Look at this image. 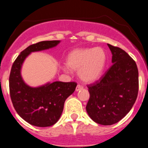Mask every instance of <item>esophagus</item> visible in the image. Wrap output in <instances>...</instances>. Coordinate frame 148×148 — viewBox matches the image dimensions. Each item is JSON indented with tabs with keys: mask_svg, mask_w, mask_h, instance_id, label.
Here are the masks:
<instances>
[{
	"mask_svg": "<svg viewBox=\"0 0 148 148\" xmlns=\"http://www.w3.org/2000/svg\"><path fill=\"white\" fill-rule=\"evenodd\" d=\"M83 89V86L82 85H81V84H78L77 86V87H76V91H79V90H81V89Z\"/></svg>",
	"mask_w": 148,
	"mask_h": 148,
	"instance_id": "esophagus-1",
	"label": "esophagus"
}]
</instances>
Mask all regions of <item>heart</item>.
Wrapping results in <instances>:
<instances>
[{"label": "heart", "mask_w": 148, "mask_h": 148, "mask_svg": "<svg viewBox=\"0 0 148 148\" xmlns=\"http://www.w3.org/2000/svg\"><path fill=\"white\" fill-rule=\"evenodd\" d=\"M107 63V53L100 47L84 48L71 51L66 58V66L73 71H78L83 82H95L102 76Z\"/></svg>", "instance_id": "heart-1"}]
</instances>
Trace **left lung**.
Here are the masks:
<instances>
[{"label": "left lung", "mask_w": 148, "mask_h": 148, "mask_svg": "<svg viewBox=\"0 0 148 148\" xmlns=\"http://www.w3.org/2000/svg\"><path fill=\"white\" fill-rule=\"evenodd\" d=\"M113 64L95 83L87 85L89 99L86 110L92 120L111 125L132 109L139 89L138 69L135 61L120 48L107 44Z\"/></svg>", "instance_id": "left-lung-1"}]
</instances>
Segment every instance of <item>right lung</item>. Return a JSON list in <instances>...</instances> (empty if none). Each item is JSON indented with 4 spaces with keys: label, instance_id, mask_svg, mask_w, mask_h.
<instances>
[{
    "label": "right lung",
    "instance_id": "obj_1",
    "mask_svg": "<svg viewBox=\"0 0 148 148\" xmlns=\"http://www.w3.org/2000/svg\"><path fill=\"white\" fill-rule=\"evenodd\" d=\"M59 42L44 41L32 44L21 52L12 65L9 77L12 103L18 115L34 126L44 127L54 125L62 115L65 100L74 92L77 84L54 82L31 87L22 79L21 68L30 53L54 47Z\"/></svg>",
    "mask_w": 148,
    "mask_h": 148
}]
</instances>
